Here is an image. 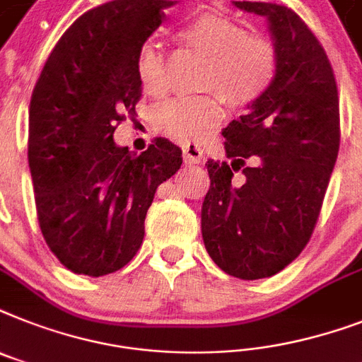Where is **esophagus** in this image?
I'll return each mask as SVG.
<instances>
[{
  "mask_svg": "<svg viewBox=\"0 0 362 362\" xmlns=\"http://www.w3.org/2000/svg\"><path fill=\"white\" fill-rule=\"evenodd\" d=\"M184 160H186V163H189V165L201 163V161L204 160L201 146L193 145V143H187V145H184Z\"/></svg>",
  "mask_w": 362,
  "mask_h": 362,
  "instance_id": "34e87169",
  "label": "esophagus"
}]
</instances>
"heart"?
Segmentation results:
<instances>
[{
  "instance_id": "heart-1",
  "label": "heart",
  "mask_w": 362,
  "mask_h": 362,
  "mask_svg": "<svg viewBox=\"0 0 362 362\" xmlns=\"http://www.w3.org/2000/svg\"><path fill=\"white\" fill-rule=\"evenodd\" d=\"M176 38L184 49L206 57L199 87L210 95L167 100L156 107L152 124L171 139L204 141L225 117L221 98L232 110H247L275 81L279 69L275 44L247 33L223 14H197ZM135 76L146 95L158 98L169 90V64L156 44H141L135 55Z\"/></svg>"
}]
</instances>
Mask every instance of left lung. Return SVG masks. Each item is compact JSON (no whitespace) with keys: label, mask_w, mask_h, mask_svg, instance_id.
Listing matches in <instances>:
<instances>
[{"label":"left lung","mask_w":362,"mask_h":362,"mask_svg":"<svg viewBox=\"0 0 362 362\" xmlns=\"http://www.w3.org/2000/svg\"><path fill=\"white\" fill-rule=\"evenodd\" d=\"M234 5L269 20L279 69L223 130L228 160H208L202 240L223 272L255 281L293 262L316 228L340 148L339 89L324 46L292 8Z\"/></svg>","instance_id":"1"}]
</instances>
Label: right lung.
<instances>
[{"label":"right lung","mask_w":362,"mask_h":362,"mask_svg":"<svg viewBox=\"0 0 362 362\" xmlns=\"http://www.w3.org/2000/svg\"><path fill=\"white\" fill-rule=\"evenodd\" d=\"M165 0H113L59 38L29 104L28 158L38 225L70 272L102 277L137 255L146 211L182 151L156 137L145 152L115 145L141 100L135 55L165 20Z\"/></svg>","instance_id":"right-lung-1"}]
</instances>
